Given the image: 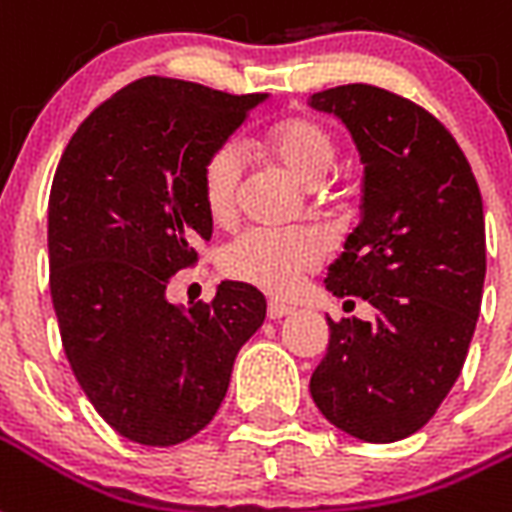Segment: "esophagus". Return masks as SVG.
Here are the masks:
<instances>
[{"label": "esophagus", "instance_id": "1", "mask_svg": "<svg viewBox=\"0 0 512 512\" xmlns=\"http://www.w3.org/2000/svg\"><path fill=\"white\" fill-rule=\"evenodd\" d=\"M291 312H293V307H288L285 301H269L267 304L269 320H280V318H285V315H291Z\"/></svg>", "mask_w": 512, "mask_h": 512}]
</instances>
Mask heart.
<instances>
[{
    "instance_id": "obj_1",
    "label": "heart",
    "mask_w": 512,
    "mask_h": 512,
    "mask_svg": "<svg viewBox=\"0 0 512 512\" xmlns=\"http://www.w3.org/2000/svg\"><path fill=\"white\" fill-rule=\"evenodd\" d=\"M267 149L291 176L304 184H318L334 170L336 141L310 117H288L272 125ZM243 149L235 141L219 146L202 168V200L213 221L227 224L237 211V189L243 178ZM326 256V245L315 232L293 229H251L229 245L221 267L232 280L256 285L267 293H288Z\"/></svg>"
}]
</instances>
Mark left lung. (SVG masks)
<instances>
[{"label": "left lung", "instance_id": "left-lung-1", "mask_svg": "<svg viewBox=\"0 0 512 512\" xmlns=\"http://www.w3.org/2000/svg\"><path fill=\"white\" fill-rule=\"evenodd\" d=\"M310 104L344 122L363 162V216L326 288L376 310L326 318L312 400L352 438L400 441L430 422L467 358L486 277L481 189L449 130L390 90L342 85Z\"/></svg>", "mask_w": 512, "mask_h": 512}]
</instances>
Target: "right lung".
Segmentation results:
<instances>
[{
	"label": "right lung",
	"mask_w": 512,
	"mask_h": 512,
	"mask_svg": "<svg viewBox=\"0 0 512 512\" xmlns=\"http://www.w3.org/2000/svg\"><path fill=\"white\" fill-rule=\"evenodd\" d=\"M267 98L138 79L79 125L55 170L47 248L63 350L95 411L141 446L189 441L216 417L267 318L264 293L237 280L211 304L168 299L213 235L202 168Z\"/></svg>",
	"instance_id": "right-lung-1"
}]
</instances>
